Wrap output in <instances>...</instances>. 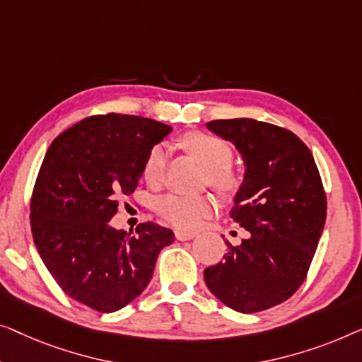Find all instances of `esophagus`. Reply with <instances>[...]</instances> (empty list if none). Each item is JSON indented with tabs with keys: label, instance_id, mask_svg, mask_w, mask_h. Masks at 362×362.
<instances>
[{
	"label": "esophagus",
	"instance_id": "34e87169",
	"mask_svg": "<svg viewBox=\"0 0 362 362\" xmlns=\"http://www.w3.org/2000/svg\"><path fill=\"white\" fill-rule=\"evenodd\" d=\"M175 238L179 239V241H188V239L195 238V233H188V231L177 230V231H175Z\"/></svg>",
	"mask_w": 362,
	"mask_h": 362
}]
</instances>
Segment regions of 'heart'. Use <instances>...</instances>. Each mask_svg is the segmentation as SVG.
I'll list each match as a JSON object with an SVG mask.
<instances>
[{
  "label": "heart",
  "instance_id": "heart-1",
  "mask_svg": "<svg viewBox=\"0 0 362 362\" xmlns=\"http://www.w3.org/2000/svg\"><path fill=\"white\" fill-rule=\"evenodd\" d=\"M183 151L197 157L205 165V183L223 195H230L239 187V177L233 170V147L225 139L210 132L192 131L179 139ZM167 152L162 146H154L147 154L142 175L149 185H159L164 179ZM215 202L210 195H180L167 193L156 202V211L169 225L183 231H193L211 215Z\"/></svg>",
  "mask_w": 362,
  "mask_h": 362
}]
</instances>
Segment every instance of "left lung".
I'll use <instances>...</instances> for the list:
<instances>
[{"mask_svg": "<svg viewBox=\"0 0 362 362\" xmlns=\"http://www.w3.org/2000/svg\"><path fill=\"white\" fill-rule=\"evenodd\" d=\"M208 129L231 141L246 174L230 216L249 231L206 267V287L226 307L256 313L285 302L303 284L327 220L318 167L292 131L251 118L215 119Z\"/></svg>", "mask_w": 362, "mask_h": 362, "instance_id": "left-lung-1", "label": "left lung"}]
</instances>
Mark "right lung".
<instances>
[{
    "label": "right lung",
    "instance_id": "right-lung-1",
    "mask_svg": "<svg viewBox=\"0 0 362 362\" xmlns=\"http://www.w3.org/2000/svg\"><path fill=\"white\" fill-rule=\"evenodd\" d=\"M172 131L159 121L96 115L55 137L30 197V231L45 267L69 297L101 313L126 307L151 282L174 233L141 223L115 230L118 198L136 190L149 151Z\"/></svg>",
    "mask_w": 362,
    "mask_h": 362
}]
</instances>
